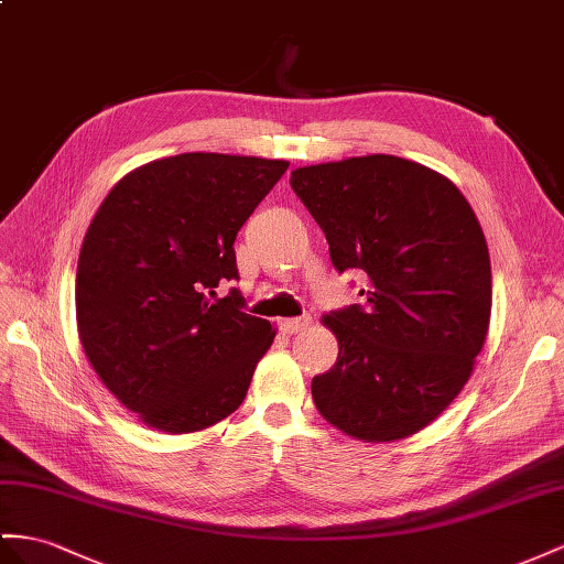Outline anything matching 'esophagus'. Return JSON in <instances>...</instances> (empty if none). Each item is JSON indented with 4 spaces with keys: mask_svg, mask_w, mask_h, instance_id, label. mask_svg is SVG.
<instances>
[{
    "mask_svg": "<svg viewBox=\"0 0 564 564\" xmlns=\"http://www.w3.org/2000/svg\"><path fill=\"white\" fill-rule=\"evenodd\" d=\"M310 316H293V319H281L279 322V328L283 330V334H297V330H302L305 326H310Z\"/></svg>",
    "mask_w": 564,
    "mask_h": 564,
    "instance_id": "34e87169",
    "label": "esophagus"
}]
</instances>
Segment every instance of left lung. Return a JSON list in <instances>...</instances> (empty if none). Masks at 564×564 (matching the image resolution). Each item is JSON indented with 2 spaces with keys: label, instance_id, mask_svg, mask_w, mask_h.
I'll return each instance as SVG.
<instances>
[{
  "label": "left lung",
  "instance_id": "obj_1",
  "mask_svg": "<svg viewBox=\"0 0 564 564\" xmlns=\"http://www.w3.org/2000/svg\"><path fill=\"white\" fill-rule=\"evenodd\" d=\"M291 187L362 305L330 310L338 359L312 379L324 420L367 443L424 429L471 377L490 319L484 230L441 173L393 154L302 166Z\"/></svg>",
  "mask_w": 564,
  "mask_h": 564
}]
</instances>
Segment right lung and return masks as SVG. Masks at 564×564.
<instances>
[{"label":"right lung","instance_id":"right-lung-1","mask_svg":"<svg viewBox=\"0 0 564 564\" xmlns=\"http://www.w3.org/2000/svg\"><path fill=\"white\" fill-rule=\"evenodd\" d=\"M288 169L187 152L128 173L97 209L76 273L83 350L144 424L207 429L236 412L276 330L245 312L236 236Z\"/></svg>","mask_w":564,"mask_h":564}]
</instances>
